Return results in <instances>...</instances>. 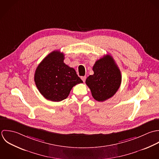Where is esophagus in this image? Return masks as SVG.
Instances as JSON below:
<instances>
[{"label":"esophagus","mask_w":159,"mask_h":159,"mask_svg":"<svg viewBox=\"0 0 159 159\" xmlns=\"http://www.w3.org/2000/svg\"><path fill=\"white\" fill-rule=\"evenodd\" d=\"M86 76H82V77H81V79L83 80V82H85V80H86Z\"/></svg>","instance_id":"obj_1"}]
</instances>
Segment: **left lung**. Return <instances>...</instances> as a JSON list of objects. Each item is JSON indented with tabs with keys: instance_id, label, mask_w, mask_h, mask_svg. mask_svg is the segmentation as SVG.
Wrapping results in <instances>:
<instances>
[{
	"instance_id": "8db88e82",
	"label": "left lung",
	"mask_w": 159,
	"mask_h": 159,
	"mask_svg": "<svg viewBox=\"0 0 159 159\" xmlns=\"http://www.w3.org/2000/svg\"><path fill=\"white\" fill-rule=\"evenodd\" d=\"M93 75L85 81L92 95L98 101H104L115 95L122 81L120 69L109 55L97 60L93 67Z\"/></svg>"
}]
</instances>
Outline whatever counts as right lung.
<instances>
[{
  "label": "right lung",
  "mask_w": 159,
  "mask_h": 159,
  "mask_svg": "<svg viewBox=\"0 0 159 159\" xmlns=\"http://www.w3.org/2000/svg\"><path fill=\"white\" fill-rule=\"evenodd\" d=\"M64 59L63 53L53 51L36 68L34 74L36 87L48 100L61 101L67 98L74 86L83 83L75 69L64 63Z\"/></svg>",
  "instance_id": "1"
}]
</instances>
